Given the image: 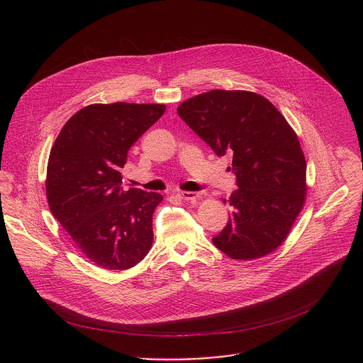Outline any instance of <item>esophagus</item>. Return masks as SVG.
<instances>
[{"instance_id": "esophagus-1", "label": "esophagus", "mask_w": 363, "mask_h": 363, "mask_svg": "<svg viewBox=\"0 0 363 363\" xmlns=\"http://www.w3.org/2000/svg\"><path fill=\"white\" fill-rule=\"evenodd\" d=\"M177 196L182 199V200H186V201H197L200 197L197 193L194 191H179Z\"/></svg>"}]
</instances>
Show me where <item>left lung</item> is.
Listing matches in <instances>:
<instances>
[{
  "label": "left lung",
  "instance_id": "left-lung-1",
  "mask_svg": "<svg viewBox=\"0 0 363 363\" xmlns=\"http://www.w3.org/2000/svg\"><path fill=\"white\" fill-rule=\"evenodd\" d=\"M180 118L218 156H232L238 189L213 245L233 259H259L286 239L306 199V160L278 108L247 91L213 89L184 101ZM226 204V200H223Z\"/></svg>",
  "mask_w": 363,
  "mask_h": 363
}]
</instances>
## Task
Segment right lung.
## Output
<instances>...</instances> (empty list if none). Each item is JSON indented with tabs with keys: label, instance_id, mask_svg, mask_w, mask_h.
<instances>
[{
	"label": "right lung",
	"instance_id": "obj_1",
	"mask_svg": "<svg viewBox=\"0 0 363 363\" xmlns=\"http://www.w3.org/2000/svg\"><path fill=\"white\" fill-rule=\"evenodd\" d=\"M164 110L157 104H89L65 123L52 145L49 207L75 247L104 269H128L152 247V215L163 197L124 191L121 167Z\"/></svg>",
	"mask_w": 363,
	"mask_h": 363
}]
</instances>
